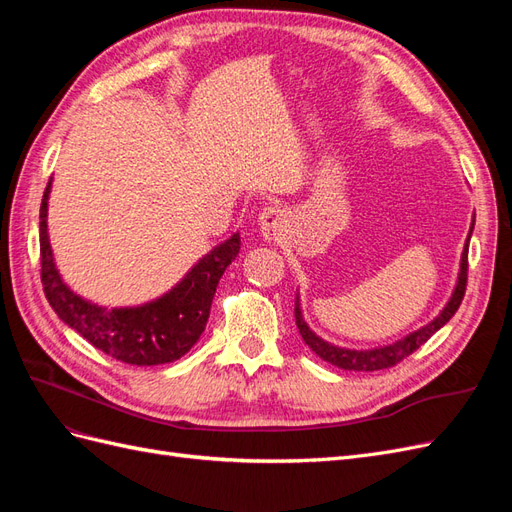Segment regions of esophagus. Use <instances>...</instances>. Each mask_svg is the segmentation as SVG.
Wrapping results in <instances>:
<instances>
[{
	"label": "esophagus",
	"instance_id": "1",
	"mask_svg": "<svg viewBox=\"0 0 512 512\" xmlns=\"http://www.w3.org/2000/svg\"><path fill=\"white\" fill-rule=\"evenodd\" d=\"M258 228L267 241H280L288 228L286 211L282 207H265L258 215Z\"/></svg>",
	"mask_w": 512,
	"mask_h": 512
}]
</instances>
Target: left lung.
Wrapping results in <instances>:
<instances>
[{
  "label": "left lung",
  "instance_id": "obj_1",
  "mask_svg": "<svg viewBox=\"0 0 512 512\" xmlns=\"http://www.w3.org/2000/svg\"><path fill=\"white\" fill-rule=\"evenodd\" d=\"M474 222H476V215H472L470 232L466 237V243H463L459 271H457V282H455L451 297H448L446 305L440 309V314L433 320H429L427 324H423L421 329H416V331H412L404 337H399L397 342H393V344H384V346H376V348L335 346V344L327 342V339H322L316 331L309 329V324L303 318L301 297L297 292V299H294V318H297V329L303 337V342L309 348H312L322 361H327V363H331L339 369H346V371H376V369L393 367L395 363L404 359V356L412 354L416 348H421L433 333L440 331L444 324L455 316V312L461 305L463 292H466V280H468V243H470V237H472Z\"/></svg>",
  "mask_w": 512,
  "mask_h": 512
}]
</instances>
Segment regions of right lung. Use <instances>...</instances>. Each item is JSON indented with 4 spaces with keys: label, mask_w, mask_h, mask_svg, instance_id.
<instances>
[{
    "label": "right lung",
    "mask_w": 512,
    "mask_h": 512,
    "mask_svg": "<svg viewBox=\"0 0 512 512\" xmlns=\"http://www.w3.org/2000/svg\"><path fill=\"white\" fill-rule=\"evenodd\" d=\"M53 177L40 205L42 286L59 320L83 335L91 346L130 365L173 363L203 335L215 288L241 250L232 235L194 262V267L160 297L141 305L106 307L76 294L61 277L49 239V198Z\"/></svg>",
    "instance_id": "obj_1"
}]
</instances>
